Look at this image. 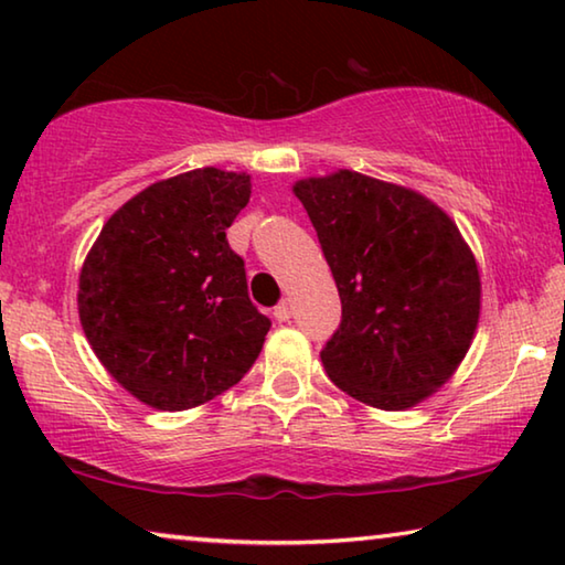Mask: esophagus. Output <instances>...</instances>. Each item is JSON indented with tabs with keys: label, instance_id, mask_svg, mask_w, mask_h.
I'll return each instance as SVG.
<instances>
[{
	"label": "esophagus",
	"instance_id": "obj_1",
	"mask_svg": "<svg viewBox=\"0 0 565 565\" xmlns=\"http://www.w3.org/2000/svg\"><path fill=\"white\" fill-rule=\"evenodd\" d=\"M274 319L279 321V323H284V321H289L291 319V306L286 303V301H281L279 306H276L274 309Z\"/></svg>",
	"mask_w": 565,
	"mask_h": 565
}]
</instances>
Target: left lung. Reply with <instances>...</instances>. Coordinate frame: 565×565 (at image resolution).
Instances as JSON below:
<instances>
[{"instance_id":"left-lung-1","label":"left lung","mask_w":565,"mask_h":565,"mask_svg":"<svg viewBox=\"0 0 565 565\" xmlns=\"http://www.w3.org/2000/svg\"><path fill=\"white\" fill-rule=\"evenodd\" d=\"M341 296L321 351L329 379L361 404L406 411L461 366L481 317L476 256L441 206L351 169L294 184Z\"/></svg>"}]
</instances>
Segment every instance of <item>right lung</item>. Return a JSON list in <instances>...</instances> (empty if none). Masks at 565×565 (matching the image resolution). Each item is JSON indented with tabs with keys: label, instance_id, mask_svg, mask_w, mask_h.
I'll list each match as a JSON object with an SVG mask.
<instances>
[{
	"label": "right lung",
	"instance_id": "obj_1",
	"mask_svg": "<svg viewBox=\"0 0 565 565\" xmlns=\"http://www.w3.org/2000/svg\"><path fill=\"white\" fill-rule=\"evenodd\" d=\"M246 171L204 167L139 191L102 226L79 274V321L102 366L141 404L202 406L244 379L271 321L246 291L226 228Z\"/></svg>",
	"mask_w": 565,
	"mask_h": 565
}]
</instances>
